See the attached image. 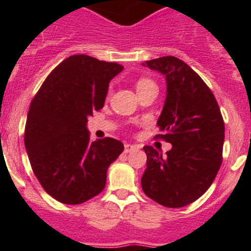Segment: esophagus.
<instances>
[{
    "label": "esophagus",
    "instance_id": "esophagus-1",
    "mask_svg": "<svg viewBox=\"0 0 251 251\" xmlns=\"http://www.w3.org/2000/svg\"><path fill=\"white\" fill-rule=\"evenodd\" d=\"M138 148H139L138 146H136V145H129V143H126V145H124V152L130 153V152H133V151H137Z\"/></svg>",
    "mask_w": 251,
    "mask_h": 251
}]
</instances>
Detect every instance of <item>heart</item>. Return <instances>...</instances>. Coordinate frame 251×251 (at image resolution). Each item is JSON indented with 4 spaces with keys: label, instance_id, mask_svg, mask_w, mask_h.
Instances as JSON below:
<instances>
[{
    "label": "heart",
    "instance_id": "1",
    "mask_svg": "<svg viewBox=\"0 0 251 251\" xmlns=\"http://www.w3.org/2000/svg\"><path fill=\"white\" fill-rule=\"evenodd\" d=\"M148 85H154V84L151 80H147V79H141V80H138V83H137V90Z\"/></svg>",
    "mask_w": 251,
    "mask_h": 251
}]
</instances>
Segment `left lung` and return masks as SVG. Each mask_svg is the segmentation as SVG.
<instances>
[{
	"label": "left lung",
	"instance_id": "8db88e82",
	"mask_svg": "<svg viewBox=\"0 0 251 251\" xmlns=\"http://www.w3.org/2000/svg\"><path fill=\"white\" fill-rule=\"evenodd\" d=\"M165 75L167 94L157 126L172 145L163 156L145 146L147 168L142 188L166 207H183L202 196L223 162L225 126L220 108L205 81L182 60L162 56L143 64Z\"/></svg>",
	"mask_w": 251,
	"mask_h": 251
}]
</instances>
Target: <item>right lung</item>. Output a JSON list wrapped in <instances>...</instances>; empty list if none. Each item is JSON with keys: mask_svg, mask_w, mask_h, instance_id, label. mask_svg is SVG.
<instances>
[{"mask_svg": "<svg viewBox=\"0 0 251 251\" xmlns=\"http://www.w3.org/2000/svg\"><path fill=\"white\" fill-rule=\"evenodd\" d=\"M117 63L73 55L49 74L30 104L25 147L35 176L59 202L77 205L100 194L106 171L123 152L121 141L92 142L88 117L103 108Z\"/></svg>", "mask_w": 251, "mask_h": 251, "instance_id": "add662e5", "label": "right lung"}]
</instances>
